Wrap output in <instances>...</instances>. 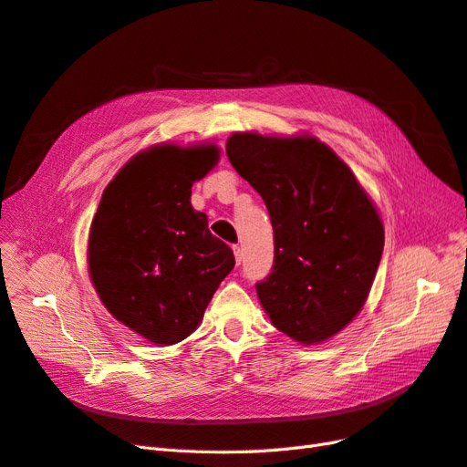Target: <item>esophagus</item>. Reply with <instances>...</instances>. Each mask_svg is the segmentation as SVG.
<instances>
[{
    "mask_svg": "<svg viewBox=\"0 0 467 467\" xmlns=\"http://www.w3.org/2000/svg\"><path fill=\"white\" fill-rule=\"evenodd\" d=\"M234 255H235V263H237V265L242 263V259H244V251H242V247L234 245Z\"/></svg>",
    "mask_w": 467,
    "mask_h": 467,
    "instance_id": "esophagus-1",
    "label": "esophagus"
}]
</instances>
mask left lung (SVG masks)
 Returning <instances> with one entry per match:
<instances>
[{
	"instance_id": "1",
	"label": "left lung",
	"mask_w": 467,
	"mask_h": 467,
	"mask_svg": "<svg viewBox=\"0 0 467 467\" xmlns=\"http://www.w3.org/2000/svg\"><path fill=\"white\" fill-rule=\"evenodd\" d=\"M225 153L266 204L275 265L257 282L273 325L302 345L357 317L384 251V223L355 173L314 136L235 132Z\"/></svg>"
}]
</instances>
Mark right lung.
Listing matches in <instances>:
<instances>
[{
    "label": "right lung",
    "instance_id": "right-lung-1",
    "mask_svg": "<svg viewBox=\"0 0 467 467\" xmlns=\"http://www.w3.org/2000/svg\"><path fill=\"white\" fill-rule=\"evenodd\" d=\"M220 148L151 146L112 179L91 222L88 263L110 316L155 345H175L202 321L234 251L191 206V189Z\"/></svg>",
    "mask_w": 467,
    "mask_h": 467
}]
</instances>
